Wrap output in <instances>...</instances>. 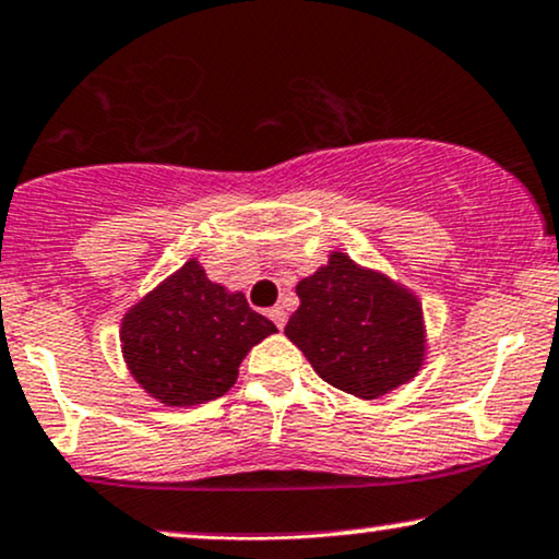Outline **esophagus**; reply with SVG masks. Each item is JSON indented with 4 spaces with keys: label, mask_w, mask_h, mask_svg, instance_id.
<instances>
[{
    "label": "esophagus",
    "mask_w": 559,
    "mask_h": 559,
    "mask_svg": "<svg viewBox=\"0 0 559 559\" xmlns=\"http://www.w3.org/2000/svg\"><path fill=\"white\" fill-rule=\"evenodd\" d=\"M271 320H273L278 328H284V325H286V309H284V307H273V309H271Z\"/></svg>",
    "instance_id": "esophagus-1"
}]
</instances>
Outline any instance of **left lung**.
I'll return each mask as SVG.
<instances>
[{
	"instance_id": "8db88e82",
	"label": "left lung",
	"mask_w": 559,
	"mask_h": 559,
	"mask_svg": "<svg viewBox=\"0 0 559 559\" xmlns=\"http://www.w3.org/2000/svg\"><path fill=\"white\" fill-rule=\"evenodd\" d=\"M297 294L301 305L284 333L333 388L369 401L419 372L425 320L408 288L333 252L325 267L299 281Z\"/></svg>"
}]
</instances>
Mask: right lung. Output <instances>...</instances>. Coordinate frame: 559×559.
Returning <instances> with one entry per match:
<instances>
[{"label": "right lung", "instance_id": "obj_1", "mask_svg": "<svg viewBox=\"0 0 559 559\" xmlns=\"http://www.w3.org/2000/svg\"><path fill=\"white\" fill-rule=\"evenodd\" d=\"M275 333L267 318L185 262L124 314L122 354L132 378L166 406L221 399L237 382L247 352Z\"/></svg>", "mask_w": 559, "mask_h": 559}]
</instances>
